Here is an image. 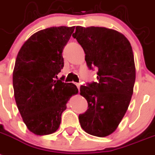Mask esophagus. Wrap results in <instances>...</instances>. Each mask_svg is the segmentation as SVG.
Instances as JSON below:
<instances>
[{
    "label": "esophagus",
    "instance_id": "esophagus-1",
    "mask_svg": "<svg viewBox=\"0 0 155 155\" xmlns=\"http://www.w3.org/2000/svg\"><path fill=\"white\" fill-rule=\"evenodd\" d=\"M75 85H77V87H78V89H80V86H81V85H80V83H75Z\"/></svg>",
    "mask_w": 155,
    "mask_h": 155
}]
</instances>
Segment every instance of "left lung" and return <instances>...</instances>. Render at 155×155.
<instances>
[{
    "mask_svg": "<svg viewBox=\"0 0 155 155\" xmlns=\"http://www.w3.org/2000/svg\"><path fill=\"white\" fill-rule=\"evenodd\" d=\"M73 37L85 54L88 68L97 69V81L81 85L88 109L78 116L85 132L105 137L117 128L133 94L135 66L131 43L121 33L101 27H76Z\"/></svg>",
    "mask_w": 155,
    "mask_h": 155,
    "instance_id": "8db88e82",
    "label": "left lung"
}]
</instances>
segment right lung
<instances>
[{
  "instance_id": "1",
  "label": "right lung",
  "mask_w": 155,
  "mask_h": 155,
  "mask_svg": "<svg viewBox=\"0 0 155 155\" xmlns=\"http://www.w3.org/2000/svg\"><path fill=\"white\" fill-rule=\"evenodd\" d=\"M74 27H51L35 33L24 43L12 75L14 97L23 120L38 135L55 132L66 103L78 89L58 78L64 66L62 51Z\"/></svg>"
}]
</instances>
